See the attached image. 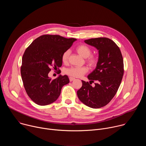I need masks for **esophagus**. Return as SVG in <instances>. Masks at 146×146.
Returning a JSON list of instances; mask_svg holds the SVG:
<instances>
[{
	"instance_id": "1",
	"label": "esophagus",
	"mask_w": 146,
	"mask_h": 146,
	"mask_svg": "<svg viewBox=\"0 0 146 146\" xmlns=\"http://www.w3.org/2000/svg\"><path fill=\"white\" fill-rule=\"evenodd\" d=\"M75 80V78L72 77H69V80H70V81H73V80Z\"/></svg>"
}]
</instances>
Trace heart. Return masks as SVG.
I'll return each instance as SVG.
<instances>
[{"instance_id":"obj_1","label":"heart","mask_w":146,"mask_h":146,"mask_svg":"<svg viewBox=\"0 0 146 146\" xmlns=\"http://www.w3.org/2000/svg\"><path fill=\"white\" fill-rule=\"evenodd\" d=\"M76 50L77 52L82 57L86 58V62L90 67H94L96 66L98 62V58L95 55H91L92 53L91 49L85 44H81L78 46ZM70 51L66 50L65 51L62 56V60L64 64H67L69 60ZM88 69L86 66L82 67H70L65 70V73L72 77H80L86 73Z\"/></svg>"}]
</instances>
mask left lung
<instances>
[{
    "label": "left lung",
    "instance_id": "left-lung-1",
    "mask_svg": "<svg viewBox=\"0 0 146 146\" xmlns=\"http://www.w3.org/2000/svg\"><path fill=\"white\" fill-rule=\"evenodd\" d=\"M84 42L98 50L99 58L95 69L88 76L90 83L82 80L77 94L86 106L99 109L108 105L118 91L123 74V58L119 47L109 38H90ZM94 81L92 87L90 82Z\"/></svg>",
    "mask_w": 146,
    "mask_h": 146
}]
</instances>
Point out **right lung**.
Returning <instances> with one entry per match:
<instances>
[{"instance_id":"obj_1","label":"right lung","mask_w":146,"mask_h":146,"mask_svg":"<svg viewBox=\"0 0 146 146\" xmlns=\"http://www.w3.org/2000/svg\"><path fill=\"white\" fill-rule=\"evenodd\" d=\"M76 38L44 35L36 38L26 49L22 59L21 74L25 91L37 105L46 106L54 102L61 89L68 84L66 75L52 80L48 76L51 68H60L62 56Z\"/></svg>"}]
</instances>
